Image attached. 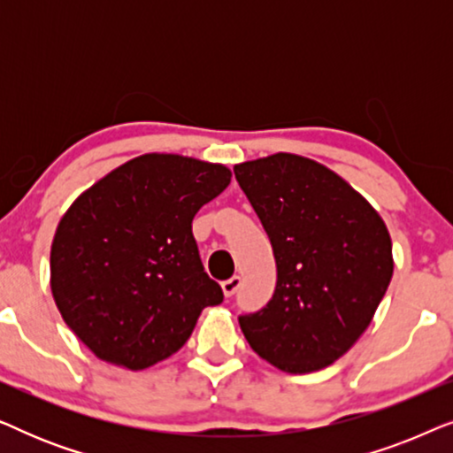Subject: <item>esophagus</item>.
I'll return each instance as SVG.
<instances>
[{"instance_id": "1", "label": "esophagus", "mask_w": 453, "mask_h": 453, "mask_svg": "<svg viewBox=\"0 0 453 453\" xmlns=\"http://www.w3.org/2000/svg\"><path fill=\"white\" fill-rule=\"evenodd\" d=\"M241 282H243V280H241V276L228 278V280L222 282V293H225V296H233L239 290Z\"/></svg>"}]
</instances>
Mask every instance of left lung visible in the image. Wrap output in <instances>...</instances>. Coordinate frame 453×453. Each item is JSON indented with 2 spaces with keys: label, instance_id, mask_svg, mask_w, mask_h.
Wrapping results in <instances>:
<instances>
[{
  "label": "left lung",
  "instance_id": "1",
  "mask_svg": "<svg viewBox=\"0 0 453 453\" xmlns=\"http://www.w3.org/2000/svg\"><path fill=\"white\" fill-rule=\"evenodd\" d=\"M268 233L276 290L241 315L247 342L287 373L332 365L361 338L394 274L386 222L342 177L299 154L234 165Z\"/></svg>",
  "mask_w": 453,
  "mask_h": 453
}]
</instances>
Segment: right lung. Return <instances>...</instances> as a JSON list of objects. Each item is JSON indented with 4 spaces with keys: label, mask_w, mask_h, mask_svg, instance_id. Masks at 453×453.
I'll return each instance as SVG.
<instances>
[{
    "label": "right lung",
    "mask_w": 453,
    "mask_h": 453,
    "mask_svg": "<svg viewBox=\"0 0 453 453\" xmlns=\"http://www.w3.org/2000/svg\"><path fill=\"white\" fill-rule=\"evenodd\" d=\"M228 183L225 165L152 152L67 208L51 245V293L98 358L152 367L188 342L203 307L225 299L203 272L191 220Z\"/></svg>",
    "instance_id": "add662e5"
}]
</instances>
